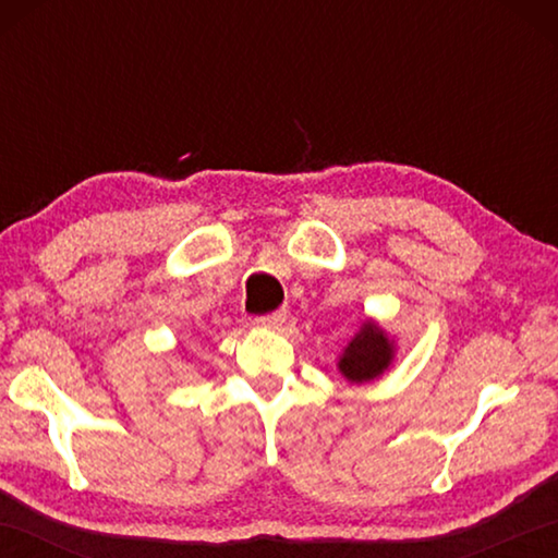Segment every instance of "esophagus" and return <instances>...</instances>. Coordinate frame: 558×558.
<instances>
[{
  "label": "esophagus",
  "mask_w": 558,
  "mask_h": 558,
  "mask_svg": "<svg viewBox=\"0 0 558 558\" xmlns=\"http://www.w3.org/2000/svg\"><path fill=\"white\" fill-rule=\"evenodd\" d=\"M286 319H288L286 310H278V313H272V315L258 317L256 325H258V327H266V329H278V327H282V323H286Z\"/></svg>",
  "instance_id": "esophagus-1"
}]
</instances>
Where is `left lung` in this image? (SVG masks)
Masks as SVG:
<instances>
[{
	"mask_svg": "<svg viewBox=\"0 0 558 558\" xmlns=\"http://www.w3.org/2000/svg\"><path fill=\"white\" fill-rule=\"evenodd\" d=\"M396 352H399L396 337L386 332L374 317H366L337 356V369L349 384H372L391 369Z\"/></svg>",
	"mask_w": 558,
	"mask_h": 558,
	"instance_id": "8db88e82",
	"label": "left lung"
}]
</instances>
